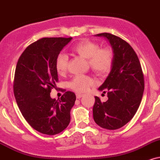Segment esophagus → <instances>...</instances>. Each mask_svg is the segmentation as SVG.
Here are the masks:
<instances>
[{"label":"esophagus","mask_w":160,"mask_h":160,"mask_svg":"<svg viewBox=\"0 0 160 160\" xmlns=\"http://www.w3.org/2000/svg\"><path fill=\"white\" fill-rule=\"evenodd\" d=\"M76 96H77V98L80 99V98H81L82 97V94L78 93V94H76Z\"/></svg>","instance_id":"34e87169"}]
</instances>
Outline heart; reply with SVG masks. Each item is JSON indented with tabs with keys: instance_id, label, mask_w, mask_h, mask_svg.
<instances>
[{
	"instance_id": "heart-1",
	"label": "heart",
	"mask_w": 160,
	"mask_h": 160,
	"mask_svg": "<svg viewBox=\"0 0 160 160\" xmlns=\"http://www.w3.org/2000/svg\"><path fill=\"white\" fill-rule=\"evenodd\" d=\"M72 51L80 57L88 59L92 72L98 75H104L111 70L113 63V51L110 48H100L98 43L90 40H82L72 47ZM68 58L60 53L55 60V68L59 74L66 72ZM95 83L92 78L86 75H77L69 82V87L74 92L83 93Z\"/></svg>"
}]
</instances>
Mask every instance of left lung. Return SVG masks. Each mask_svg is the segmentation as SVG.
Here are the masks:
<instances>
[{
  "label": "left lung",
  "instance_id": "8db88e82",
  "mask_svg": "<svg viewBox=\"0 0 160 160\" xmlns=\"http://www.w3.org/2000/svg\"><path fill=\"white\" fill-rule=\"evenodd\" d=\"M103 36L110 43L113 63L110 73L98 90L107 93L108 100L95 98L93 118L96 124L107 130H117L128 123L136 114L143 95L145 82L136 52L126 41L111 33Z\"/></svg>",
  "mask_w": 160,
  "mask_h": 160
}]
</instances>
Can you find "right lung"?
I'll return each mask as SVG.
<instances>
[{
	"label": "right lung",
	"instance_id": "1",
	"mask_svg": "<svg viewBox=\"0 0 160 160\" xmlns=\"http://www.w3.org/2000/svg\"><path fill=\"white\" fill-rule=\"evenodd\" d=\"M72 39L53 37L38 39L24 50L15 72L13 92L21 112L28 124L46 135H56L68 126L76 95L66 92L60 99H52L58 74L55 60Z\"/></svg>",
	"mask_w": 160,
	"mask_h": 160
}]
</instances>
